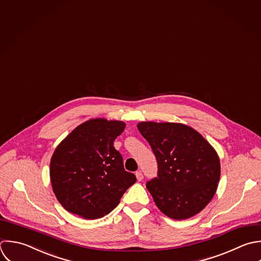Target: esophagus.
Wrapping results in <instances>:
<instances>
[{"mask_svg": "<svg viewBox=\"0 0 261 261\" xmlns=\"http://www.w3.org/2000/svg\"><path fill=\"white\" fill-rule=\"evenodd\" d=\"M135 175H136V178H137V181H142L143 180V174L140 172V171H138V172H136L135 173Z\"/></svg>", "mask_w": 261, "mask_h": 261, "instance_id": "1", "label": "esophagus"}]
</instances>
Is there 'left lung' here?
<instances>
[{"label": "left lung", "instance_id": "8db88e82", "mask_svg": "<svg viewBox=\"0 0 261 261\" xmlns=\"http://www.w3.org/2000/svg\"><path fill=\"white\" fill-rule=\"evenodd\" d=\"M137 128L158 162V177L146 183L156 206L174 220L200 213L220 181L216 150L196 130L183 124L141 122Z\"/></svg>", "mask_w": 261, "mask_h": 261}]
</instances>
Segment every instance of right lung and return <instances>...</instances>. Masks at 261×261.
Here are the masks:
<instances>
[{"label":"right lung","instance_id":"right-lung-1","mask_svg":"<svg viewBox=\"0 0 261 261\" xmlns=\"http://www.w3.org/2000/svg\"><path fill=\"white\" fill-rule=\"evenodd\" d=\"M125 126L122 121L92 119L58 145L49 175L54 193L67 212L88 220L99 219L111 213L136 182L114 147Z\"/></svg>","mask_w":261,"mask_h":261}]
</instances>
